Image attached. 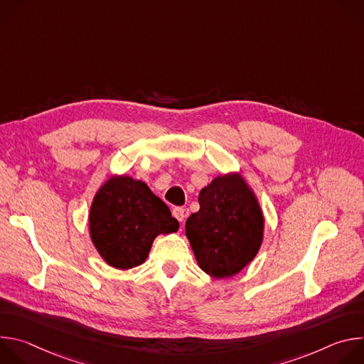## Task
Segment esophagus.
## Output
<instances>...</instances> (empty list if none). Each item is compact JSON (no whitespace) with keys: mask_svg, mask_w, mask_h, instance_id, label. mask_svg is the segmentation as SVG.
<instances>
[{"mask_svg":"<svg viewBox=\"0 0 364 364\" xmlns=\"http://www.w3.org/2000/svg\"><path fill=\"white\" fill-rule=\"evenodd\" d=\"M173 216H174L180 223H183L184 219H186V210L183 209V207H174V209H173Z\"/></svg>","mask_w":364,"mask_h":364,"instance_id":"obj_1","label":"esophagus"}]
</instances>
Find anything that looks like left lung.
<instances>
[{"label":"left lung","instance_id":"1","mask_svg":"<svg viewBox=\"0 0 364 364\" xmlns=\"http://www.w3.org/2000/svg\"><path fill=\"white\" fill-rule=\"evenodd\" d=\"M198 203L200 210L186 222L198 267L215 278L236 275L262 243L261 207L237 176L215 178L200 191Z\"/></svg>","mask_w":364,"mask_h":364}]
</instances>
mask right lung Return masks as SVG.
I'll list each match as a JSON object with an SVG mask.
<instances>
[{"instance_id": "1", "label": "right lung", "mask_w": 364, "mask_h": 364, "mask_svg": "<svg viewBox=\"0 0 364 364\" xmlns=\"http://www.w3.org/2000/svg\"><path fill=\"white\" fill-rule=\"evenodd\" d=\"M89 228L93 245L107 264L131 269L145 261L160 233L177 232L178 222L145 183L122 176L96 193Z\"/></svg>"}]
</instances>
